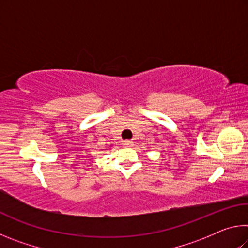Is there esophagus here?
<instances>
[{
  "mask_svg": "<svg viewBox=\"0 0 248 248\" xmlns=\"http://www.w3.org/2000/svg\"><path fill=\"white\" fill-rule=\"evenodd\" d=\"M124 145H125V146H131V145H132V142L127 140V141L124 142Z\"/></svg>",
  "mask_w": 248,
  "mask_h": 248,
  "instance_id": "obj_1",
  "label": "esophagus"
}]
</instances>
